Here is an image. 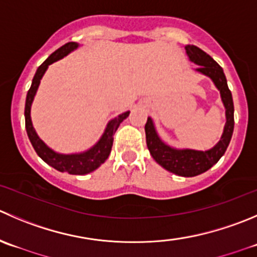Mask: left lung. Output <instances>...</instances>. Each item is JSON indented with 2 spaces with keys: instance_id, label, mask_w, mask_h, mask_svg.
<instances>
[{
  "instance_id": "8db88e82",
  "label": "left lung",
  "mask_w": 257,
  "mask_h": 257,
  "mask_svg": "<svg viewBox=\"0 0 257 257\" xmlns=\"http://www.w3.org/2000/svg\"><path fill=\"white\" fill-rule=\"evenodd\" d=\"M186 52L191 61L200 65L197 71L210 76L221 93V98L226 108V125L221 141L212 149L206 152L192 151V149H174L164 144L159 139L151 118L147 120L144 129H146L147 147L157 163L161 164L167 171L178 174V176L193 177L208 171L225 154L230 144L231 137H232L235 120H233L232 94L227 86V80H226L222 68L210 55L206 54L203 50L195 45H187Z\"/></svg>"
}]
</instances>
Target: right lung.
Masks as SVG:
<instances>
[{
    "label": "right lung",
    "instance_id": "right-lung-1",
    "mask_svg": "<svg viewBox=\"0 0 257 257\" xmlns=\"http://www.w3.org/2000/svg\"><path fill=\"white\" fill-rule=\"evenodd\" d=\"M78 47L76 42H68L64 46H61L60 49H57L56 51L52 52L41 65L37 68L36 74H35L34 79H32L31 88L27 91L26 96V104H25V125H26V132L27 136H29L30 142H31L32 147L36 151V153L39 154L40 158L44 162H46L49 166L54 167L55 169L60 172H68L70 174H86L93 172L94 169L98 168L101 163L106 161V158L109 157L111 151V147H113V139H114V133L118 129L119 124L129 115V111L120 114L116 118H114L113 120L109 121L108 126H106L105 132H104L103 137L100 138V141L95 144L91 149H89L88 152H84L80 154H59L55 153L54 151L49 148L41 139L37 137L36 132H35L34 126L31 123V116H30V109H31V103L34 100V96L36 94L37 88H39L40 80H41L42 75L46 71L47 66L52 62L57 61L59 59H62L64 56L69 54L70 51L75 50Z\"/></svg>",
    "mask_w": 257,
    "mask_h": 257
}]
</instances>
